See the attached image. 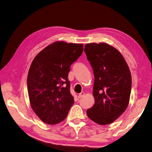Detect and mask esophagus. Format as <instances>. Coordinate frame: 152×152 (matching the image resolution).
I'll return each instance as SVG.
<instances>
[{"instance_id": "esophagus-1", "label": "esophagus", "mask_w": 152, "mask_h": 152, "mask_svg": "<svg viewBox=\"0 0 152 152\" xmlns=\"http://www.w3.org/2000/svg\"><path fill=\"white\" fill-rule=\"evenodd\" d=\"M84 94H85L84 92H81V93L79 94V96H78V98H81L82 97H83Z\"/></svg>"}]
</instances>
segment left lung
I'll use <instances>...</instances> for the list:
<instances>
[{
    "instance_id": "obj_1",
    "label": "left lung",
    "mask_w": 152,
    "mask_h": 152,
    "mask_svg": "<svg viewBox=\"0 0 152 152\" xmlns=\"http://www.w3.org/2000/svg\"><path fill=\"white\" fill-rule=\"evenodd\" d=\"M84 51L94 76L95 102L87 115L96 124L107 125L127 109L132 86L130 70L121 53L107 43L87 44Z\"/></svg>"
}]
</instances>
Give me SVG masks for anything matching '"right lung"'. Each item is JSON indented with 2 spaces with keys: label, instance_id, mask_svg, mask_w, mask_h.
I'll return each instance as SVG.
<instances>
[{
  "label": "right lung",
  "instance_id": "obj_1",
  "mask_svg": "<svg viewBox=\"0 0 152 152\" xmlns=\"http://www.w3.org/2000/svg\"><path fill=\"white\" fill-rule=\"evenodd\" d=\"M83 52V44L57 41L37 54L27 77L31 107L41 121H63L74 103L68 79L70 66Z\"/></svg>",
  "mask_w": 152,
  "mask_h": 152
}]
</instances>
